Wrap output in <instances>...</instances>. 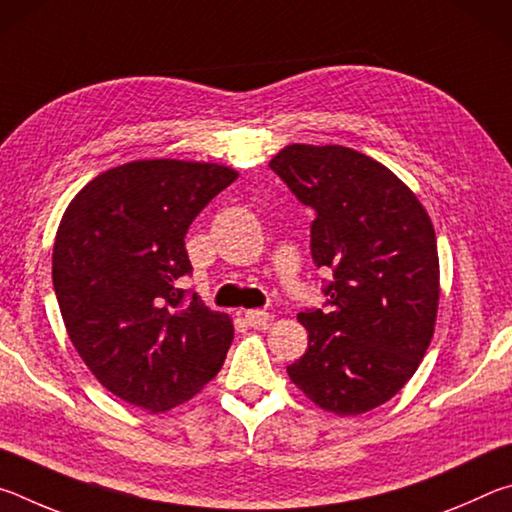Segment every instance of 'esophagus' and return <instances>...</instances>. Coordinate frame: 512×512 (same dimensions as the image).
I'll list each match as a JSON object with an SVG mask.
<instances>
[{
  "label": "esophagus",
  "mask_w": 512,
  "mask_h": 512,
  "mask_svg": "<svg viewBox=\"0 0 512 512\" xmlns=\"http://www.w3.org/2000/svg\"><path fill=\"white\" fill-rule=\"evenodd\" d=\"M271 314H268V311H264V309H250V311H246V320H248V325L250 327H266L268 323H271Z\"/></svg>",
  "instance_id": "34e87169"
}]
</instances>
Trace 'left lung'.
<instances>
[{
    "label": "left lung",
    "instance_id": "8db88e82",
    "mask_svg": "<svg viewBox=\"0 0 512 512\" xmlns=\"http://www.w3.org/2000/svg\"><path fill=\"white\" fill-rule=\"evenodd\" d=\"M268 167L316 212L311 257L334 275L327 309L298 314L309 345L289 377L329 413L377 409L415 375L436 327L429 214L391 169L348 146L289 144Z\"/></svg>",
    "mask_w": 512,
    "mask_h": 512
}]
</instances>
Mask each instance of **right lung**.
Wrapping results in <instances>:
<instances>
[{"instance_id": "1", "label": "right lung", "mask_w": 512, "mask_h": 512, "mask_svg": "<svg viewBox=\"0 0 512 512\" xmlns=\"http://www.w3.org/2000/svg\"><path fill=\"white\" fill-rule=\"evenodd\" d=\"M239 173L214 162L135 160L108 169L60 219L51 277L69 339L112 395L169 411L221 370L232 318L180 289L185 235Z\"/></svg>"}]
</instances>
